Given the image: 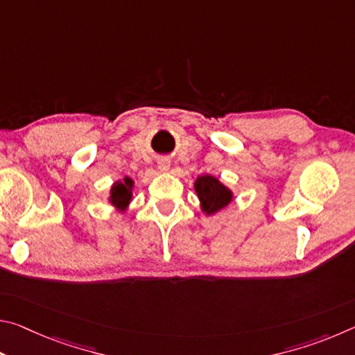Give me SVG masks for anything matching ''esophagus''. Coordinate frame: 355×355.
<instances>
[{"label": "esophagus", "instance_id": "obj_1", "mask_svg": "<svg viewBox=\"0 0 355 355\" xmlns=\"http://www.w3.org/2000/svg\"><path fill=\"white\" fill-rule=\"evenodd\" d=\"M158 169H159V172H169V169H171V159H167V158H161V159H158Z\"/></svg>", "mask_w": 355, "mask_h": 355}]
</instances>
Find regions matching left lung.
Returning a JSON list of instances; mask_svg holds the SVG:
<instances>
[{
  "label": "left lung",
  "instance_id": "left-lung-1",
  "mask_svg": "<svg viewBox=\"0 0 355 355\" xmlns=\"http://www.w3.org/2000/svg\"><path fill=\"white\" fill-rule=\"evenodd\" d=\"M194 191L200 202V209L207 216H213L227 208L235 199L233 191L220 182L218 177L203 173L194 182Z\"/></svg>",
  "mask_w": 355,
  "mask_h": 355
}]
</instances>
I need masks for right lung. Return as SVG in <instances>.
<instances>
[{
	"label": "right lung",
	"instance_id": "1",
	"mask_svg": "<svg viewBox=\"0 0 355 355\" xmlns=\"http://www.w3.org/2000/svg\"><path fill=\"white\" fill-rule=\"evenodd\" d=\"M133 191H135V180L130 177H123L122 180H116L110 189V196H107V202L111 207L119 213L128 211L130 203L133 200Z\"/></svg>",
	"mask_w": 355,
	"mask_h": 355
}]
</instances>
